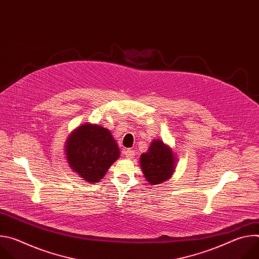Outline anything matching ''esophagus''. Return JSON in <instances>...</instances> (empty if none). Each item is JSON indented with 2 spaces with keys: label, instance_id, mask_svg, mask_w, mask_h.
Wrapping results in <instances>:
<instances>
[{
  "label": "esophagus",
  "instance_id": "esophagus-1",
  "mask_svg": "<svg viewBox=\"0 0 259 259\" xmlns=\"http://www.w3.org/2000/svg\"><path fill=\"white\" fill-rule=\"evenodd\" d=\"M124 155H125V157H126L127 159H132V158H134L135 153H134L133 150L126 149V150H124Z\"/></svg>",
  "mask_w": 259,
  "mask_h": 259
}]
</instances>
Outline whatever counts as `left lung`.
<instances>
[{"mask_svg": "<svg viewBox=\"0 0 259 259\" xmlns=\"http://www.w3.org/2000/svg\"><path fill=\"white\" fill-rule=\"evenodd\" d=\"M175 161L171 147L154 139L149 151L140 156V167L147 183L154 186L169 179L175 170Z\"/></svg>", "mask_w": 259, "mask_h": 259, "instance_id": "1", "label": "left lung"}]
</instances>
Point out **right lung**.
<instances>
[{
  "instance_id": "obj_1",
  "label": "right lung",
  "mask_w": 259,
  "mask_h": 259,
  "mask_svg": "<svg viewBox=\"0 0 259 259\" xmlns=\"http://www.w3.org/2000/svg\"><path fill=\"white\" fill-rule=\"evenodd\" d=\"M69 167L87 182H98L120 157L118 143L108 129L86 123L73 130L65 142Z\"/></svg>"
}]
</instances>
